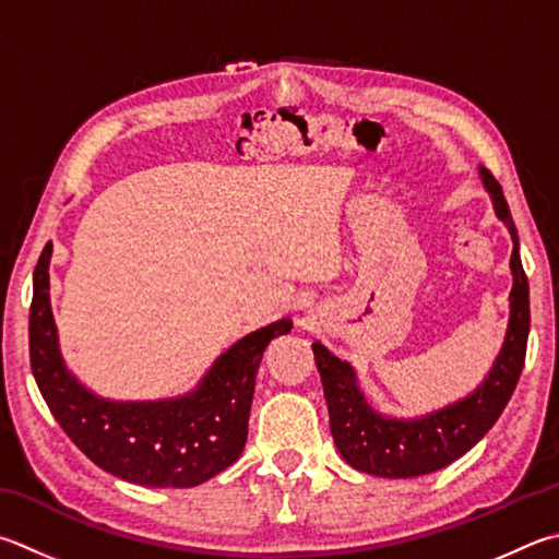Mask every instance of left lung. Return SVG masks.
I'll return each mask as SVG.
<instances>
[{"mask_svg": "<svg viewBox=\"0 0 559 559\" xmlns=\"http://www.w3.org/2000/svg\"><path fill=\"white\" fill-rule=\"evenodd\" d=\"M479 174L493 200L496 215L509 227L513 239L511 318L501 354L496 357L489 377L472 395L442 411L403 420L373 411L359 391L357 373L349 364L314 342L312 352L328 401L332 438L344 462L354 469L383 479H411L442 469L469 452L493 428L521 379L527 332H531V300H527V276L519 253V231L499 180L484 166Z\"/></svg>", "mask_w": 559, "mask_h": 559, "instance_id": "left-lung-1", "label": "left lung"}]
</instances>
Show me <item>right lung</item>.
<instances>
[{"label": "right lung", "instance_id": "add662e5", "mask_svg": "<svg viewBox=\"0 0 559 559\" xmlns=\"http://www.w3.org/2000/svg\"><path fill=\"white\" fill-rule=\"evenodd\" d=\"M50 251L53 245L48 241L34 271L28 354L40 395L78 450L99 469L154 489H188L237 462L247 442L263 349L273 337L290 332L293 322L283 318L231 344L198 389L178 399H99L66 369L60 357L48 296Z\"/></svg>", "mask_w": 559, "mask_h": 559}]
</instances>
